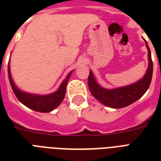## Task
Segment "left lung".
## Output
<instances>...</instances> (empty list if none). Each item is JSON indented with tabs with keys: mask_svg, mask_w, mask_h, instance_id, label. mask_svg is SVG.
I'll use <instances>...</instances> for the list:
<instances>
[{
	"mask_svg": "<svg viewBox=\"0 0 161 161\" xmlns=\"http://www.w3.org/2000/svg\"><path fill=\"white\" fill-rule=\"evenodd\" d=\"M145 45L148 49L149 67H148L145 75L136 83L125 86V87H122V88L106 89V88H102L96 82L92 71H90L88 78V88L94 98H97L99 102L108 107L114 108H121L130 105L145 94L150 85L153 73L151 53H150V47L148 46L146 41H145Z\"/></svg>",
	"mask_w": 161,
	"mask_h": 161,
	"instance_id": "8db88e82",
	"label": "left lung"
}]
</instances>
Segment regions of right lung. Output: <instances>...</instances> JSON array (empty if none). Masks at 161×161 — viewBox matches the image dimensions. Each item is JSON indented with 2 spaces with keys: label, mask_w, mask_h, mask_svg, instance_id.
I'll return each instance as SVG.
<instances>
[{
  "label": "right lung",
  "mask_w": 161,
  "mask_h": 161,
  "mask_svg": "<svg viewBox=\"0 0 161 161\" xmlns=\"http://www.w3.org/2000/svg\"><path fill=\"white\" fill-rule=\"evenodd\" d=\"M72 72L68 73L67 78L63 80L60 87L54 93L51 94H47V95H38V94H31V93H27L25 92H22L19 89L14 83L12 78H11V71H10V65L8 63V77L9 81L11 83V88L13 90L15 95L18 100L24 105L28 107L32 110H35L36 112L41 113H48L55 109L58 107L66 94V87L67 83L68 82V79L70 78Z\"/></svg>",
  "instance_id": "obj_1"
}]
</instances>
